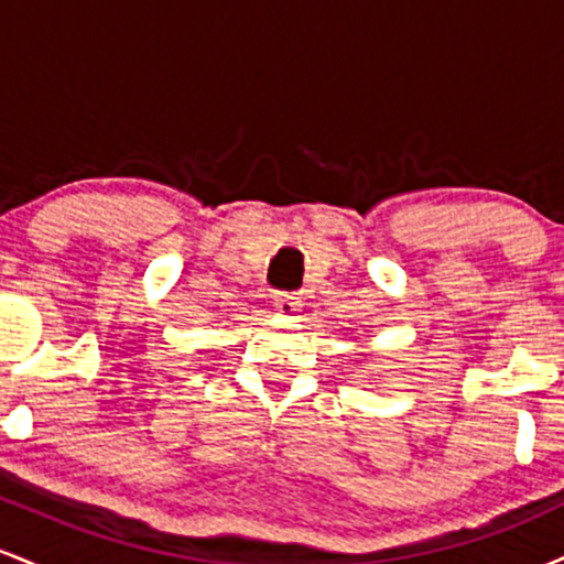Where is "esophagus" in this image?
I'll return each mask as SVG.
<instances>
[{
    "instance_id": "esophagus-1",
    "label": "esophagus",
    "mask_w": 564,
    "mask_h": 564,
    "mask_svg": "<svg viewBox=\"0 0 564 564\" xmlns=\"http://www.w3.org/2000/svg\"><path fill=\"white\" fill-rule=\"evenodd\" d=\"M273 304H275L278 313H283V315H294L296 310H300L302 300H300V296L294 294V291H278V294L273 296Z\"/></svg>"
}]
</instances>
